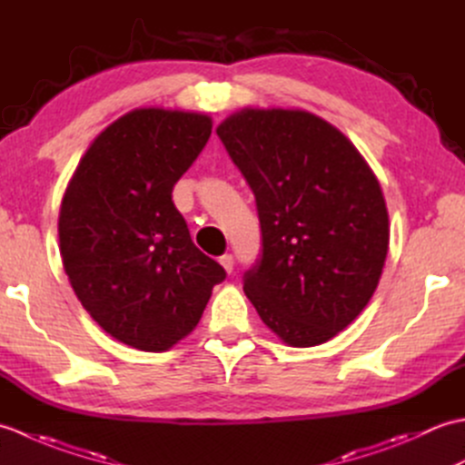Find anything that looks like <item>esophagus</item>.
<instances>
[{
	"mask_svg": "<svg viewBox=\"0 0 465 465\" xmlns=\"http://www.w3.org/2000/svg\"><path fill=\"white\" fill-rule=\"evenodd\" d=\"M220 263L223 265V270L227 272V273H232V270H233V255L232 253H223L222 258H220Z\"/></svg>",
	"mask_w": 465,
	"mask_h": 465,
	"instance_id": "obj_1",
	"label": "esophagus"
}]
</instances>
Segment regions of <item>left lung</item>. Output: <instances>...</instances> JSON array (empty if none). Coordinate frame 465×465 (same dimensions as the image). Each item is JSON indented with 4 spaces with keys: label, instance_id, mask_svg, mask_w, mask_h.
I'll list each match as a JSON object with an SVG mask.
<instances>
[{
    "label": "left lung",
    "instance_id": "1",
    "mask_svg": "<svg viewBox=\"0 0 465 465\" xmlns=\"http://www.w3.org/2000/svg\"><path fill=\"white\" fill-rule=\"evenodd\" d=\"M215 132L258 205L262 255L245 295L288 345L331 340L381 278L390 220L378 177L338 127L303 110L243 107Z\"/></svg>",
    "mask_w": 465,
    "mask_h": 465
}]
</instances>
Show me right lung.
Returning <instances> with one entry per match:
<instances>
[{"mask_svg": "<svg viewBox=\"0 0 465 465\" xmlns=\"http://www.w3.org/2000/svg\"><path fill=\"white\" fill-rule=\"evenodd\" d=\"M212 117L137 107L95 137L59 207V253L85 312L130 348L165 351L200 322L225 270L192 242L172 192Z\"/></svg>", "mask_w": 465, "mask_h": 465, "instance_id": "right-lung-1", "label": "right lung"}]
</instances>
